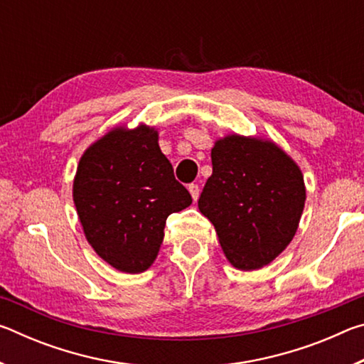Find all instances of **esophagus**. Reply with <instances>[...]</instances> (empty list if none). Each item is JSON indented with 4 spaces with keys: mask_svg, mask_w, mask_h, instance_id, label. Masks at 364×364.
I'll return each mask as SVG.
<instances>
[{
    "mask_svg": "<svg viewBox=\"0 0 364 364\" xmlns=\"http://www.w3.org/2000/svg\"><path fill=\"white\" fill-rule=\"evenodd\" d=\"M188 189H189V193H191V196H193V199L194 200H197V199H199V194H200V188L199 186H197V184H189V186H188Z\"/></svg>",
    "mask_w": 364,
    "mask_h": 364,
    "instance_id": "1",
    "label": "esophagus"
}]
</instances>
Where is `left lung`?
<instances>
[{"instance_id":"obj_1","label":"left lung","mask_w":364,"mask_h":364,"mask_svg":"<svg viewBox=\"0 0 364 364\" xmlns=\"http://www.w3.org/2000/svg\"><path fill=\"white\" fill-rule=\"evenodd\" d=\"M212 165L199 210L234 268H262L295 236L306 199L304 175L273 141L239 134L215 143Z\"/></svg>"}]
</instances>
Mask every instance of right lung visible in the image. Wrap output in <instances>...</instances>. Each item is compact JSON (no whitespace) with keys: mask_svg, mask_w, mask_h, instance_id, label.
<instances>
[{"mask_svg":"<svg viewBox=\"0 0 364 364\" xmlns=\"http://www.w3.org/2000/svg\"><path fill=\"white\" fill-rule=\"evenodd\" d=\"M73 202L86 241L110 267L143 273L164 241L170 213L191 205L159 147V133L139 125L117 127L80 159Z\"/></svg>","mask_w":364,"mask_h":364,"instance_id":"add662e5","label":"right lung"}]
</instances>
